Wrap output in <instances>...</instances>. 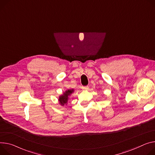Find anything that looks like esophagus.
Listing matches in <instances>:
<instances>
[{"label": "esophagus", "instance_id": "34e87169", "mask_svg": "<svg viewBox=\"0 0 155 155\" xmlns=\"http://www.w3.org/2000/svg\"><path fill=\"white\" fill-rule=\"evenodd\" d=\"M82 89L83 90H88V86H84V87H82Z\"/></svg>", "mask_w": 155, "mask_h": 155}]
</instances>
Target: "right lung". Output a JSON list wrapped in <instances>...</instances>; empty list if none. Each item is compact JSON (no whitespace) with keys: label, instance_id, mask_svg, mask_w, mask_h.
<instances>
[{"label":"right lung","instance_id":"1","mask_svg":"<svg viewBox=\"0 0 155 155\" xmlns=\"http://www.w3.org/2000/svg\"><path fill=\"white\" fill-rule=\"evenodd\" d=\"M74 92V89H72V90H67L63 95L59 97V103L64 106L65 104H66L68 101V96L71 94L72 93Z\"/></svg>","mask_w":155,"mask_h":155}]
</instances>
